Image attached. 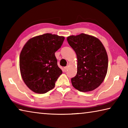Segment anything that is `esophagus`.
<instances>
[{"label":"esophagus","instance_id":"1","mask_svg":"<svg viewBox=\"0 0 128 128\" xmlns=\"http://www.w3.org/2000/svg\"><path fill=\"white\" fill-rule=\"evenodd\" d=\"M68 66H66V67H64V72H66V70H68Z\"/></svg>","mask_w":128,"mask_h":128}]
</instances>
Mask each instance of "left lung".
I'll return each mask as SVG.
<instances>
[{"label": "left lung", "mask_w": 128, "mask_h": 128, "mask_svg": "<svg viewBox=\"0 0 128 128\" xmlns=\"http://www.w3.org/2000/svg\"><path fill=\"white\" fill-rule=\"evenodd\" d=\"M77 58V72L71 78L73 87L80 92L94 90L102 83L108 69V56L98 38L82 33L67 38Z\"/></svg>", "instance_id": "8db88e82"}]
</instances>
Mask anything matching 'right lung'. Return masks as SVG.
Listing matches in <instances>:
<instances>
[{"instance_id":"add662e5","label":"right lung","mask_w":128,"mask_h":128,"mask_svg":"<svg viewBox=\"0 0 128 128\" xmlns=\"http://www.w3.org/2000/svg\"><path fill=\"white\" fill-rule=\"evenodd\" d=\"M64 40V36L46 33L30 39L24 46L20 55L21 74L34 92L44 94L55 87L62 73L55 53Z\"/></svg>"}]
</instances>
